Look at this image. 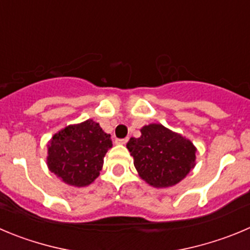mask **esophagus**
I'll return each mask as SVG.
<instances>
[{
	"mask_svg": "<svg viewBox=\"0 0 250 250\" xmlns=\"http://www.w3.org/2000/svg\"><path fill=\"white\" fill-rule=\"evenodd\" d=\"M127 141H129V139H120V140H116V144H119V145H125Z\"/></svg>",
	"mask_w": 250,
	"mask_h": 250,
	"instance_id": "1",
	"label": "esophagus"
}]
</instances>
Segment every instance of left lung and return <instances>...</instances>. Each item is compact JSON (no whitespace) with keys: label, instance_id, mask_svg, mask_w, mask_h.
Wrapping results in <instances>:
<instances>
[{"label":"left lung","instance_id":"1","mask_svg":"<svg viewBox=\"0 0 250 250\" xmlns=\"http://www.w3.org/2000/svg\"><path fill=\"white\" fill-rule=\"evenodd\" d=\"M126 147L140 178L153 188H170L182 182L196 165V147L189 139L162 124L141 127Z\"/></svg>","mask_w":250,"mask_h":250}]
</instances>
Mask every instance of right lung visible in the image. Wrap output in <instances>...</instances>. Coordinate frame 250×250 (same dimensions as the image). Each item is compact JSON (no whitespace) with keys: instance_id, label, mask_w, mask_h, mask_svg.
Wrapping results in <instances>:
<instances>
[{"instance_id":"obj_1","label":"right lung","mask_w":250,"mask_h":250,"mask_svg":"<svg viewBox=\"0 0 250 250\" xmlns=\"http://www.w3.org/2000/svg\"><path fill=\"white\" fill-rule=\"evenodd\" d=\"M111 146L110 135L93 119L68 125L47 142V168L65 184L87 187L99 177Z\"/></svg>"}]
</instances>
